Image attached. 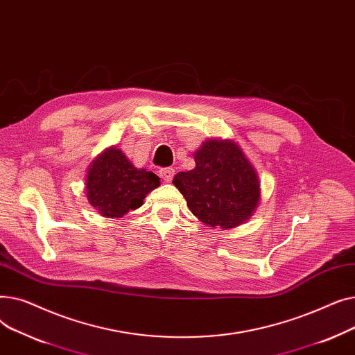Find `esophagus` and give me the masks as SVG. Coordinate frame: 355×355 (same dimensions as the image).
I'll return each instance as SVG.
<instances>
[{"label": "esophagus", "instance_id": "obj_1", "mask_svg": "<svg viewBox=\"0 0 355 355\" xmlns=\"http://www.w3.org/2000/svg\"><path fill=\"white\" fill-rule=\"evenodd\" d=\"M174 174H175L174 168H162V170L159 171V175H161V178H162L165 182H171Z\"/></svg>", "mask_w": 355, "mask_h": 355}]
</instances>
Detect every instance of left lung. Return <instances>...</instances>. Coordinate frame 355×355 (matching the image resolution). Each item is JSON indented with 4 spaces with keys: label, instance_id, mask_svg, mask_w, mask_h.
<instances>
[{
    "label": "left lung",
    "instance_id": "1",
    "mask_svg": "<svg viewBox=\"0 0 355 355\" xmlns=\"http://www.w3.org/2000/svg\"><path fill=\"white\" fill-rule=\"evenodd\" d=\"M194 161V170L173 180L191 213L214 229L243 225L260 201L259 175L243 149L232 139H207Z\"/></svg>",
    "mask_w": 355,
    "mask_h": 355
}]
</instances>
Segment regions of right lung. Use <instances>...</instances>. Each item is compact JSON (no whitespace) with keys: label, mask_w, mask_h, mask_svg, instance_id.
<instances>
[{"label":"right lung","mask_w":355,"mask_h":355,"mask_svg":"<svg viewBox=\"0 0 355 355\" xmlns=\"http://www.w3.org/2000/svg\"><path fill=\"white\" fill-rule=\"evenodd\" d=\"M159 177L137 168L122 149L109 146L90 162L86 173V197L101 216L121 218L144 204L148 193L159 187Z\"/></svg>","instance_id":"add662e5"}]
</instances>
